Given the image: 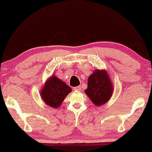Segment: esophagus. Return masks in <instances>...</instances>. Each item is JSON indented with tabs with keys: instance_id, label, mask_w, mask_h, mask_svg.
I'll return each instance as SVG.
<instances>
[{
	"instance_id": "obj_1",
	"label": "esophagus",
	"mask_w": 152,
	"mask_h": 152,
	"mask_svg": "<svg viewBox=\"0 0 152 152\" xmlns=\"http://www.w3.org/2000/svg\"><path fill=\"white\" fill-rule=\"evenodd\" d=\"M74 90H75V91H81V87H80V86L75 87H74Z\"/></svg>"
}]
</instances>
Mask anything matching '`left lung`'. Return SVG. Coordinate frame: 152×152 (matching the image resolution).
<instances>
[{
	"mask_svg": "<svg viewBox=\"0 0 152 152\" xmlns=\"http://www.w3.org/2000/svg\"><path fill=\"white\" fill-rule=\"evenodd\" d=\"M114 83L105 69H96L89 76L85 93L96 106L107 102L112 96Z\"/></svg>",
	"mask_w": 152,
	"mask_h": 152,
	"instance_id": "8db88e82",
	"label": "left lung"
}]
</instances>
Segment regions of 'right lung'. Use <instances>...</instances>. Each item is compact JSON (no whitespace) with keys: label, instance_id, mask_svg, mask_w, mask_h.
<instances>
[{"label":"right lung","instance_id":"right-lung-1","mask_svg":"<svg viewBox=\"0 0 152 152\" xmlns=\"http://www.w3.org/2000/svg\"><path fill=\"white\" fill-rule=\"evenodd\" d=\"M71 91V87L52 74L47 79L40 89V94L45 103L51 107L58 109Z\"/></svg>","mask_w":152,"mask_h":152}]
</instances>
